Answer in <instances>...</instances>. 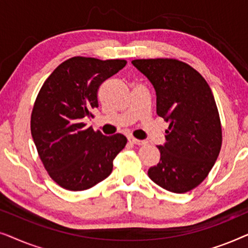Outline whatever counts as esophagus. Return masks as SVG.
<instances>
[{"mask_svg":"<svg viewBox=\"0 0 248 248\" xmlns=\"http://www.w3.org/2000/svg\"><path fill=\"white\" fill-rule=\"evenodd\" d=\"M128 141H130L131 143L137 144V145H143V144L147 143V142H145V141H143V140H138V139H135V138H133V137L128 138Z\"/></svg>","mask_w":248,"mask_h":248,"instance_id":"obj_1","label":"esophagus"}]
</instances>
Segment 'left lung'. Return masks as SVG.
<instances>
[{"label":"left lung","mask_w":248,"mask_h":248,"mask_svg":"<svg viewBox=\"0 0 248 248\" xmlns=\"http://www.w3.org/2000/svg\"><path fill=\"white\" fill-rule=\"evenodd\" d=\"M132 64L152 83L157 115L170 122L160 161L149 177L172 193H186L206 178L218 158L222 131L215 97L198 71L175 59L134 60Z\"/></svg>","instance_id":"8db88e82"}]
</instances>
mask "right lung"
I'll return each mask as SVG.
<instances>
[{
	"label": "right lung",
	"instance_id": "obj_1",
	"mask_svg": "<svg viewBox=\"0 0 248 248\" xmlns=\"http://www.w3.org/2000/svg\"><path fill=\"white\" fill-rule=\"evenodd\" d=\"M125 65V60L71 57L40 88L30 128L44 167L61 187L84 191L104 181L126 145L123 134L105 137L83 123L98 107L100 84Z\"/></svg>",
	"mask_w": 248,
	"mask_h": 248
}]
</instances>
